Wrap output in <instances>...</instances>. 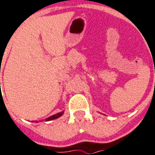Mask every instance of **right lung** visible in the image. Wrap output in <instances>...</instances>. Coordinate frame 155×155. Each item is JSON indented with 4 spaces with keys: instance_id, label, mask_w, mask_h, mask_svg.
I'll return each mask as SVG.
<instances>
[{
    "instance_id": "add662e5",
    "label": "right lung",
    "mask_w": 155,
    "mask_h": 155,
    "mask_svg": "<svg viewBox=\"0 0 155 155\" xmlns=\"http://www.w3.org/2000/svg\"><path fill=\"white\" fill-rule=\"evenodd\" d=\"M64 110H63V111H61V112H58V113L55 114V115H53V116H49V117H48L47 119H45V121H49V120H52L57 119V118H58V117H60V116H63V115H64ZM33 122H34V120H33ZM35 122H38V121L36 120Z\"/></svg>"
}]
</instances>
